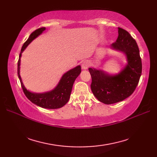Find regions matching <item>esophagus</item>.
Here are the masks:
<instances>
[{"label":"esophagus","instance_id":"1","mask_svg":"<svg viewBox=\"0 0 157 157\" xmlns=\"http://www.w3.org/2000/svg\"><path fill=\"white\" fill-rule=\"evenodd\" d=\"M90 64V62L88 61H84L82 64V69H87L89 67Z\"/></svg>","mask_w":157,"mask_h":157}]
</instances>
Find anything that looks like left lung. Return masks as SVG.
<instances>
[{"label": "left lung", "mask_w": 157, "mask_h": 157, "mask_svg": "<svg viewBox=\"0 0 157 157\" xmlns=\"http://www.w3.org/2000/svg\"><path fill=\"white\" fill-rule=\"evenodd\" d=\"M119 36L111 47L125 53L128 64L116 75H109L101 70L89 68L92 77V92L99 101L114 104L127 98L134 92L142 74V60L135 40L129 33L118 28Z\"/></svg>", "instance_id": "left-lung-1"}]
</instances>
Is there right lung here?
<instances>
[{
  "instance_id": "1",
  "label": "right lung",
  "mask_w": 157,
  "mask_h": 157,
  "mask_svg": "<svg viewBox=\"0 0 157 157\" xmlns=\"http://www.w3.org/2000/svg\"><path fill=\"white\" fill-rule=\"evenodd\" d=\"M44 27L40 28L35 31L33 32L29 36V37L25 42L23 44L21 49V52L19 54V57L17 62V74L19 79L21 82V86L24 92L29 101L34 104L41 106L42 108L55 109L61 108L64 106L68 102L70 95H71V90L75 79L81 73L80 65L77 66L76 67L71 69L63 75L61 81L59 82L57 86L53 90L43 93V94H34L29 92L25 89L21 82V77L19 75V65H20V58H21V53L24 51L25 48L27 47L28 45L33 40L35 39L38 36H39L42 32L45 30Z\"/></svg>"
}]
</instances>
